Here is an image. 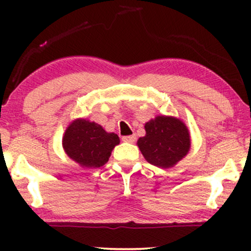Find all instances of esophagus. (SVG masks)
<instances>
[{"label":"esophagus","mask_w":251,"mask_h":251,"mask_svg":"<svg viewBox=\"0 0 251 251\" xmlns=\"http://www.w3.org/2000/svg\"><path fill=\"white\" fill-rule=\"evenodd\" d=\"M122 139H123V142H125V143H134L135 135H124Z\"/></svg>","instance_id":"esophagus-1"}]
</instances>
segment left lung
Here are the masks:
<instances>
[{
    "mask_svg": "<svg viewBox=\"0 0 251 251\" xmlns=\"http://www.w3.org/2000/svg\"><path fill=\"white\" fill-rule=\"evenodd\" d=\"M145 137L137 145L146 160L158 168L169 169L188 154L191 140L189 129L175 117L158 116L145 124Z\"/></svg>",
    "mask_w": 251,
    "mask_h": 251,
    "instance_id": "obj_1",
    "label": "left lung"
}]
</instances>
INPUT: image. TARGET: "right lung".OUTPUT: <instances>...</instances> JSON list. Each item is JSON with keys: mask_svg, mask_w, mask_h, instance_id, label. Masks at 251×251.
<instances>
[{"mask_svg": "<svg viewBox=\"0 0 251 251\" xmlns=\"http://www.w3.org/2000/svg\"><path fill=\"white\" fill-rule=\"evenodd\" d=\"M120 143L116 133L86 119H75L66 129L62 146L71 159L82 168H100L108 162L112 150Z\"/></svg>", "mask_w": 251, "mask_h": 251, "instance_id": "add662e5", "label": "right lung"}]
</instances>
